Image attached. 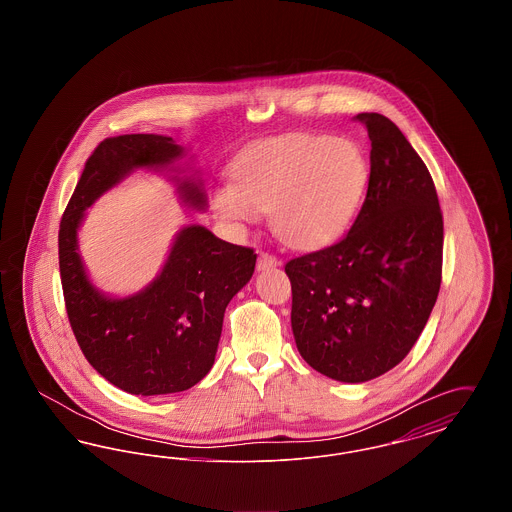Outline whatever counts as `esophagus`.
I'll list each match as a JSON object with an SVG mask.
<instances>
[{"label":"esophagus","mask_w":512,"mask_h":512,"mask_svg":"<svg viewBox=\"0 0 512 512\" xmlns=\"http://www.w3.org/2000/svg\"><path fill=\"white\" fill-rule=\"evenodd\" d=\"M280 265V261L274 257V255H270V253H265V251H261L259 253V261H257V270H267V268L278 267Z\"/></svg>","instance_id":"obj_1"}]
</instances>
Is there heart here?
I'll list each match as a JSON object with an SVG mask.
<instances>
[{
  "mask_svg": "<svg viewBox=\"0 0 512 512\" xmlns=\"http://www.w3.org/2000/svg\"><path fill=\"white\" fill-rule=\"evenodd\" d=\"M211 203L220 219L255 224L270 213L272 232L286 245L332 244L355 219L368 184V163L349 140L286 134L247 147Z\"/></svg>",
  "mask_w": 512,
  "mask_h": 512,
  "instance_id": "b5f03b06",
  "label": "heart"
}]
</instances>
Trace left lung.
<instances>
[{"instance_id": "1", "label": "left lung", "mask_w": 512, "mask_h": 512, "mask_svg": "<svg viewBox=\"0 0 512 512\" xmlns=\"http://www.w3.org/2000/svg\"><path fill=\"white\" fill-rule=\"evenodd\" d=\"M370 138L365 203L338 244L286 263L292 330L317 372L361 384L399 365L438 299L443 219L434 180L403 132L359 113Z\"/></svg>"}]
</instances>
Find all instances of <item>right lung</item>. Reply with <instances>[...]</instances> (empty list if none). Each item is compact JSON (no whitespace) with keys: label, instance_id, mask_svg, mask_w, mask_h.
Wrapping results in <instances>:
<instances>
[{"label":"right lung","instance_id":"right-lung-1","mask_svg":"<svg viewBox=\"0 0 512 512\" xmlns=\"http://www.w3.org/2000/svg\"><path fill=\"white\" fill-rule=\"evenodd\" d=\"M184 157L169 136L124 134L99 144L59 226V270L74 338L99 374L132 395L190 390L215 363L230 299L253 276V249L201 224L184 226L153 282L126 297L98 290L78 253V228L96 199L138 169L165 171ZM184 205L207 207L199 178L172 176Z\"/></svg>","mask_w":512,"mask_h":512}]
</instances>
